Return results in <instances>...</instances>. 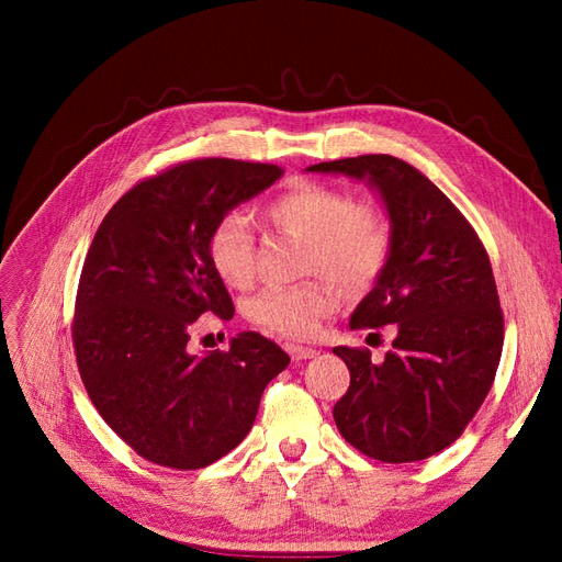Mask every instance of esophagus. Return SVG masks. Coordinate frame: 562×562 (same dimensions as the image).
Masks as SVG:
<instances>
[{
  "label": "esophagus",
  "instance_id": "34e87169",
  "mask_svg": "<svg viewBox=\"0 0 562 562\" xmlns=\"http://www.w3.org/2000/svg\"><path fill=\"white\" fill-rule=\"evenodd\" d=\"M285 351L291 353V359L293 361H307V359H314V356L318 353L316 349H312V347H302V345H285Z\"/></svg>",
  "mask_w": 562,
  "mask_h": 562
}]
</instances>
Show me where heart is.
Segmentation results:
<instances>
[{"label": "heart", "instance_id": "heart-1", "mask_svg": "<svg viewBox=\"0 0 562 562\" xmlns=\"http://www.w3.org/2000/svg\"><path fill=\"white\" fill-rule=\"evenodd\" d=\"M267 217L281 232L304 241L302 271L363 291L389 260L391 227L382 211L353 203L349 194L326 184L302 182L267 206ZM209 262L229 288L252 281V234L241 213H227L209 234ZM337 307V291L328 281H304L265 288L248 302V318L283 337H310Z\"/></svg>", "mask_w": 562, "mask_h": 562}]
</instances>
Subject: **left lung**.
Masks as SVG:
<instances>
[{
	"label": "left lung",
	"instance_id": "left-lung-1",
	"mask_svg": "<svg viewBox=\"0 0 562 562\" xmlns=\"http://www.w3.org/2000/svg\"><path fill=\"white\" fill-rule=\"evenodd\" d=\"M307 171L363 180L391 225L389 260L349 328L394 326L396 337L380 363L366 349H333L351 375L333 407L337 429L380 462L427 459L464 431L499 366L504 318L487 252L454 203L396 157L363 155Z\"/></svg>",
	"mask_w": 562,
	"mask_h": 562
}]
</instances>
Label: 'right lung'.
<instances>
[{
  "label": "right lung",
  "instance_id": "right-lung-1",
  "mask_svg": "<svg viewBox=\"0 0 562 562\" xmlns=\"http://www.w3.org/2000/svg\"><path fill=\"white\" fill-rule=\"evenodd\" d=\"M281 173L274 164L187 161L135 184L93 236L75 304L77 366L95 411L147 462H217L248 436L265 386L291 363L252 330L227 351L187 349L196 318L234 316L209 262L211 229Z\"/></svg>",
  "mask_w": 562,
  "mask_h": 562
}]
</instances>
